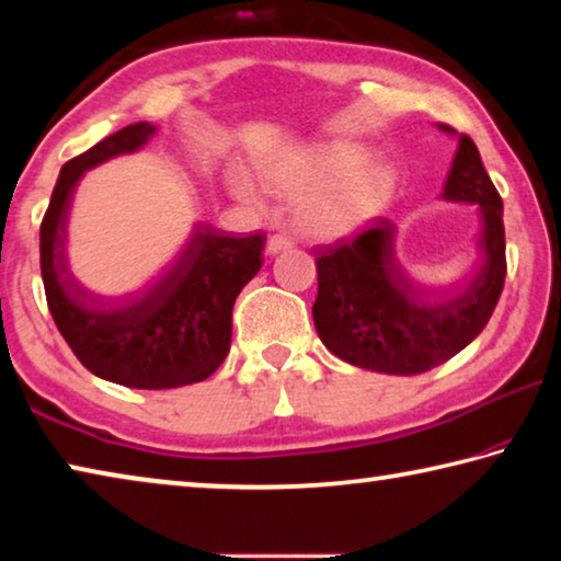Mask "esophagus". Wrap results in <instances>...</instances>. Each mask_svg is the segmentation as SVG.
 Returning a JSON list of instances; mask_svg holds the SVG:
<instances>
[{"mask_svg": "<svg viewBox=\"0 0 561 561\" xmlns=\"http://www.w3.org/2000/svg\"><path fill=\"white\" fill-rule=\"evenodd\" d=\"M291 247H294V237H289L287 232H277V234L270 237L267 252H270V254H279V252H284V250H291Z\"/></svg>", "mask_w": 561, "mask_h": 561, "instance_id": "34e87169", "label": "esophagus"}]
</instances>
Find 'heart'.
Listing matches in <instances>:
<instances>
[{
  "label": "heart",
  "instance_id": "heart-1",
  "mask_svg": "<svg viewBox=\"0 0 561 561\" xmlns=\"http://www.w3.org/2000/svg\"><path fill=\"white\" fill-rule=\"evenodd\" d=\"M267 183L294 197V222L314 237H346L383 210L393 190V170L381 158L364 156L351 140L282 150L262 165ZM234 193L250 203L262 190L244 173L232 175Z\"/></svg>",
  "mask_w": 561,
  "mask_h": 561
}]
</instances>
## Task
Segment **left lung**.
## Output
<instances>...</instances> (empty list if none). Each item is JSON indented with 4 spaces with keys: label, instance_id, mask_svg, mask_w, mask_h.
<instances>
[{
    "label": "left lung",
    "instance_id": "obj_1",
    "mask_svg": "<svg viewBox=\"0 0 561 561\" xmlns=\"http://www.w3.org/2000/svg\"><path fill=\"white\" fill-rule=\"evenodd\" d=\"M443 197L478 203L482 217L480 270L450 294L413 287L396 262V227L386 217L351 240L314 247L319 291L311 314L331 354L368 371L415 376L460 354L485 329L505 287V225L502 197L470 136H460Z\"/></svg>",
    "mask_w": 561,
    "mask_h": 561
}]
</instances>
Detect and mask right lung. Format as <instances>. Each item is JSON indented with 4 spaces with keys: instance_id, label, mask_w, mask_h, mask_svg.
I'll list each match as a JSON object with an SVG mask.
<instances>
[{
    "instance_id": "1",
    "label": "right lung",
    "mask_w": 561,
    "mask_h": 561,
    "mask_svg": "<svg viewBox=\"0 0 561 561\" xmlns=\"http://www.w3.org/2000/svg\"><path fill=\"white\" fill-rule=\"evenodd\" d=\"M156 126L133 123L71 158L56 180L39 230L46 304L76 358L91 374L128 388H180L205 381L232 341L237 294L260 272L267 234H232L195 225L158 277L118 299L93 297L66 267V220L83 170L130 153Z\"/></svg>"
}]
</instances>
